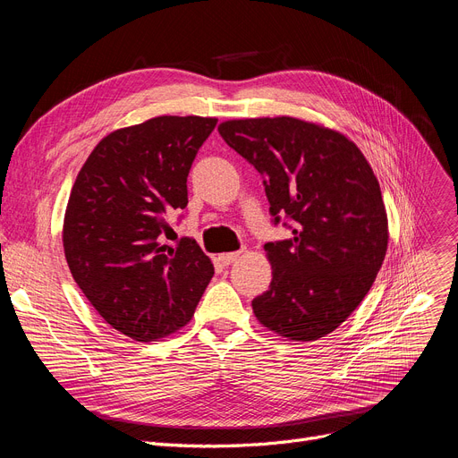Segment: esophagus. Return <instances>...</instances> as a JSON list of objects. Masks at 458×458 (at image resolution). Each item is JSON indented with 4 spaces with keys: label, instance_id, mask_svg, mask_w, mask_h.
Returning a JSON list of instances; mask_svg holds the SVG:
<instances>
[{
    "label": "esophagus",
    "instance_id": "34e87169",
    "mask_svg": "<svg viewBox=\"0 0 458 458\" xmlns=\"http://www.w3.org/2000/svg\"><path fill=\"white\" fill-rule=\"evenodd\" d=\"M239 256H242V252H226V254H219V261L223 263V266H230V263L237 261Z\"/></svg>",
    "mask_w": 458,
    "mask_h": 458
}]
</instances>
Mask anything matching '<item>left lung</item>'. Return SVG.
Masks as SVG:
<instances>
[{"mask_svg":"<svg viewBox=\"0 0 458 458\" xmlns=\"http://www.w3.org/2000/svg\"><path fill=\"white\" fill-rule=\"evenodd\" d=\"M219 133L266 178L275 221H293L292 239L263 245L273 280L254 316L285 340L316 342L364 301L388 250L373 168L347 135L295 116L232 118Z\"/></svg>","mask_w":458,"mask_h":458,"instance_id":"obj_1","label":"left lung"}]
</instances>
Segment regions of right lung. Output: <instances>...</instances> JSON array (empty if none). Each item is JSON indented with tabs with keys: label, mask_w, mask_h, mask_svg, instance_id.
I'll return each instance as SVG.
<instances>
[{
	"label": "right lung",
	"mask_w": 458,
	"mask_h": 458,
	"mask_svg": "<svg viewBox=\"0 0 458 458\" xmlns=\"http://www.w3.org/2000/svg\"><path fill=\"white\" fill-rule=\"evenodd\" d=\"M215 116L161 114L96 144L72 185L63 249L94 310L135 342L185 327L213 276L197 242L163 245L166 215L187 206V176Z\"/></svg>",
	"instance_id": "1"
}]
</instances>
